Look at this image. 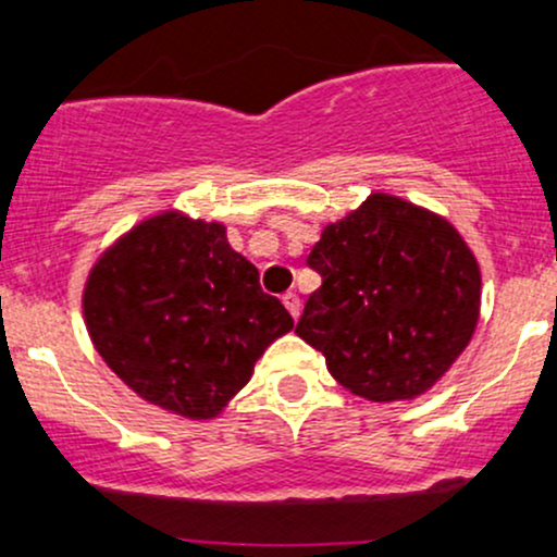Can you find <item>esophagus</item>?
Masks as SVG:
<instances>
[{"label": "esophagus", "mask_w": 557, "mask_h": 557, "mask_svg": "<svg viewBox=\"0 0 557 557\" xmlns=\"http://www.w3.org/2000/svg\"><path fill=\"white\" fill-rule=\"evenodd\" d=\"M283 304H285V309L290 311L293 320H298V314H301V298H298L296 293L290 290V293H285V296H283Z\"/></svg>", "instance_id": "obj_1"}]
</instances>
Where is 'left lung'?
<instances>
[{
    "label": "left lung",
    "mask_w": 557,
    "mask_h": 557,
    "mask_svg": "<svg viewBox=\"0 0 557 557\" xmlns=\"http://www.w3.org/2000/svg\"><path fill=\"white\" fill-rule=\"evenodd\" d=\"M307 264L322 285L296 333L351 394L414 399L470 344L481 272L460 232L436 213L375 193L322 230Z\"/></svg>",
    "instance_id": "left-lung-1"
}]
</instances>
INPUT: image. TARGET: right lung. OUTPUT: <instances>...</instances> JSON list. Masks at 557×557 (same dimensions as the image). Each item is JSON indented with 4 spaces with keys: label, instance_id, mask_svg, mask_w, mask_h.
<instances>
[{
    "label": "right lung",
    "instance_id": "obj_1",
    "mask_svg": "<svg viewBox=\"0 0 557 557\" xmlns=\"http://www.w3.org/2000/svg\"><path fill=\"white\" fill-rule=\"evenodd\" d=\"M216 222L158 213L91 267L84 320L108 368L150 405L216 418L293 327Z\"/></svg>",
    "mask_w": 557,
    "mask_h": 557
}]
</instances>
